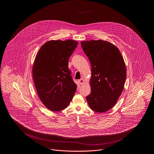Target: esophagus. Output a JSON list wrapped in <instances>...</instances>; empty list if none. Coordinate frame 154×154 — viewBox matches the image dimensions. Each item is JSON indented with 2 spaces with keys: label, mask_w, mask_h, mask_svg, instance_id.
Masks as SVG:
<instances>
[{
  "label": "esophagus",
  "mask_w": 154,
  "mask_h": 154,
  "mask_svg": "<svg viewBox=\"0 0 154 154\" xmlns=\"http://www.w3.org/2000/svg\"><path fill=\"white\" fill-rule=\"evenodd\" d=\"M79 84H80V85H82V84H84L85 81L84 80V79H81L80 80H79Z\"/></svg>",
  "instance_id": "34e87169"
}]
</instances>
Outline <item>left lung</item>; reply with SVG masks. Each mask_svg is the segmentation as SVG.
I'll return each mask as SVG.
<instances>
[{
	"mask_svg": "<svg viewBox=\"0 0 154 154\" xmlns=\"http://www.w3.org/2000/svg\"><path fill=\"white\" fill-rule=\"evenodd\" d=\"M82 50L91 65V94L87 96L89 107L104 112L117 102L124 88L126 69L124 59L117 47L109 42L82 41Z\"/></svg>",
	"mask_w": 154,
	"mask_h": 154,
	"instance_id": "8db88e82",
	"label": "left lung"
}]
</instances>
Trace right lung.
<instances>
[{
    "mask_svg": "<svg viewBox=\"0 0 154 154\" xmlns=\"http://www.w3.org/2000/svg\"><path fill=\"white\" fill-rule=\"evenodd\" d=\"M79 42L50 40L39 49L32 67L37 93L44 106L52 111L66 109L77 89L68 67L69 57Z\"/></svg>",
    "mask_w": 154,
    "mask_h": 154,
    "instance_id": "add662e5",
    "label": "right lung"
}]
</instances>
